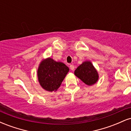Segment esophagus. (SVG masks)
I'll return each instance as SVG.
<instances>
[{"label": "esophagus", "instance_id": "obj_1", "mask_svg": "<svg viewBox=\"0 0 131 131\" xmlns=\"http://www.w3.org/2000/svg\"><path fill=\"white\" fill-rule=\"evenodd\" d=\"M70 68L72 71H74V65H73V64H71V65L70 66Z\"/></svg>", "mask_w": 131, "mask_h": 131}]
</instances>
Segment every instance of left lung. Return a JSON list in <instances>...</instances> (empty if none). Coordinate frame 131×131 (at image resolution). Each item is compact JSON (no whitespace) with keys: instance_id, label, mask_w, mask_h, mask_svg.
<instances>
[{"instance_id":"8db88e82","label":"left lung","mask_w":131,"mask_h":131,"mask_svg":"<svg viewBox=\"0 0 131 131\" xmlns=\"http://www.w3.org/2000/svg\"><path fill=\"white\" fill-rule=\"evenodd\" d=\"M75 76L86 85H92L99 80V73L90 61H85L74 71Z\"/></svg>"}]
</instances>
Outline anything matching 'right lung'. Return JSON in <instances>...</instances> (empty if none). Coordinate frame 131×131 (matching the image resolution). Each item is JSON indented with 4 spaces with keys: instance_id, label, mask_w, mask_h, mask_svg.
<instances>
[{
    "instance_id": "obj_1",
    "label": "right lung",
    "mask_w": 131,
    "mask_h": 131,
    "mask_svg": "<svg viewBox=\"0 0 131 131\" xmlns=\"http://www.w3.org/2000/svg\"><path fill=\"white\" fill-rule=\"evenodd\" d=\"M69 68L50 57L41 61L37 69V78L40 86L49 92H55L61 84Z\"/></svg>"
}]
</instances>
